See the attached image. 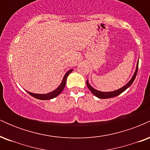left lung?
Listing matches in <instances>:
<instances>
[{"label":"left lung","mask_w":150,"mask_h":150,"mask_svg":"<svg viewBox=\"0 0 150 150\" xmlns=\"http://www.w3.org/2000/svg\"><path fill=\"white\" fill-rule=\"evenodd\" d=\"M137 69H138V62L137 63V66H136V69H135V73H134V75H132V78L130 79V80L129 81V82L126 84V85L123 86V87H122L121 88L117 89V90L113 91V92H100V91H98V90H97V89L93 88L92 86L89 85L88 80H87V87H88L89 90L91 91V92H92V94H94V96H95V97L99 98V99H108V98H111V97H116V96L119 95L120 94H121L122 92H124L125 90H126V89H128V87L132 85V82H133L134 80H135L136 75H137Z\"/></svg>","instance_id":"obj_1"}]
</instances>
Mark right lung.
<instances>
[{
	"label": "right lung",
	"instance_id": "add662e5",
	"mask_svg": "<svg viewBox=\"0 0 150 150\" xmlns=\"http://www.w3.org/2000/svg\"><path fill=\"white\" fill-rule=\"evenodd\" d=\"M73 70V69L69 70L65 74L61 85L58 86V88H56L55 90L52 91L51 92L47 93V94H34V93H32L30 92H28L29 94H30L31 96H32L33 97L38 99H41V100H49V99H53V98L56 97L57 96L59 95V94L62 92V91L63 90V89H64V87H65V84H66L67 77H68V75H69V74L71 73Z\"/></svg>",
	"mask_w": 150,
	"mask_h": 150
}]
</instances>
